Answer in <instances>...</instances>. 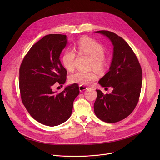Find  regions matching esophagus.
Masks as SVG:
<instances>
[{"label": "esophagus", "instance_id": "1", "mask_svg": "<svg viewBox=\"0 0 160 160\" xmlns=\"http://www.w3.org/2000/svg\"><path fill=\"white\" fill-rule=\"evenodd\" d=\"M87 89H88V88L86 86H82V85L79 86V90H80V91H84V90H86Z\"/></svg>", "mask_w": 160, "mask_h": 160}]
</instances>
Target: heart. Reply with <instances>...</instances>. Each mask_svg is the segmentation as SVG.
<instances>
[{
  "instance_id": "obj_1",
  "label": "heart",
  "mask_w": 160,
  "mask_h": 160,
  "mask_svg": "<svg viewBox=\"0 0 160 160\" xmlns=\"http://www.w3.org/2000/svg\"><path fill=\"white\" fill-rule=\"evenodd\" d=\"M76 48L82 54L91 58L90 67L97 71H102L106 65V59L104 56V48L98 41L89 38L81 39ZM75 53L71 49L65 50L62 57V63L64 68L71 71L74 67ZM97 79V75L92 71H77L69 76V81L78 85H89Z\"/></svg>"
}]
</instances>
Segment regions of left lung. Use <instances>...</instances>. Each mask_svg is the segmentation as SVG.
Returning <instances> with one entry per match:
<instances>
[{"mask_svg": "<svg viewBox=\"0 0 160 160\" xmlns=\"http://www.w3.org/2000/svg\"><path fill=\"white\" fill-rule=\"evenodd\" d=\"M95 32L106 36L113 46L110 69L98 81L102 87L113 89L106 95L97 89L94 111L100 120L114 123L125 119L135 109L141 89L142 70L135 53L121 37L107 30Z\"/></svg>", "mask_w": 160, "mask_h": 160, "instance_id": "8db88e82", "label": "left lung"}]
</instances>
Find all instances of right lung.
Here are the masks:
<instances>
[{"label":"right lung","instance_id":"1","mask_svg":"<svg viewBox=\"0 0 160 160\" xmlns=\"http://www.w3.org/2000/svg\"><path fill=\"white\" fill-rule=\"evenodd\" d=\"M67 43L65 35L49 34L33 45L24 56L19 69V89L24 106L39 122L49 127L68 119L73 102L80 93L77 83L65 87L61 93L52 90L56 83H65L67 71L60 56Z\"/></svg>","mask_w":160,"mask_h":160}]
</instances>
